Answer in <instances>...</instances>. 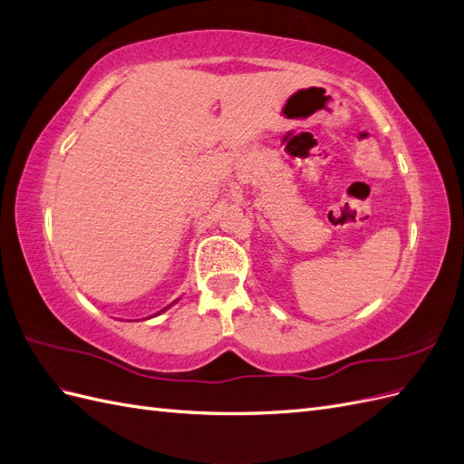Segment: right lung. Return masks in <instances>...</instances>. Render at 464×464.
<instances>
[{
	"label": "right lung",
	"mask_w": 464,
	"mask_h": 464,
	"mask_svg": "<svg viewBox=\"0 0 464 464\" xmlns=\"http://www.w3.org/2000/svg\"><path fill=\"white\" fill-rule=\"evenodd\" d=\"M163 311H165V309H163Z\"/></svg>",
	"instance_id": "right-lung-1"
}]
</instances>
